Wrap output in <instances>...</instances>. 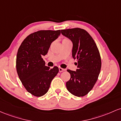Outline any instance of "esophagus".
Returning <instances> with one entry per match:
<instances>
[{
  "instance_id": "1",
  "label": "esophagus",
  "mask_w": 121,
  "mask_h": 121,
  "mask_svg": "<svg viewBox=\"0 0 121 121\" xmlns=\"http://www.w3.org/2000/svg\"><path fill=\"white\" fill-rule=\"evenodd\" d=\"M65 69H62V68H61V67H59V72H63V71H65Z\"/></svg>"
}]
</instances>
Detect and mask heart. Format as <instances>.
Returning <instances> with one entry per match:
<instances>
[{"mask_svg":"<svg viewBox=\"0 0 121 121\" xmlns=\"http://www.w3.org/2000/svg\"><path fill=\"white\" fill-rule=\"evenodd\" d=\"M63 41H70V40H69V39H63Z\"/></svg>","mask_w":121,"mask_h":121,"instance_id":"1","label":"heart"}]
</instances>
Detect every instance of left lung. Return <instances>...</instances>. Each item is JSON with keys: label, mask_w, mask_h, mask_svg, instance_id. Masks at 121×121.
<instances>
[{"label": "left lung", "mask_w": 121, "mask_h": 121, "mask_svg": "<svg viewBox=\"0 0 121 121\" xmlns=\"http://www.w3.org/2000/svg\"><path fill=\"white\" fill-rule=\"evenodd\" d=\"M61 33L72 42V56L78 60L76 71L67 70L71 78L66 82V87L74 95L83 97L93 89L98 78L101 68L99 52L94 40L85 30H62Z\"/></svg>", "instance_id": "left-lung-1"}]
</instances>
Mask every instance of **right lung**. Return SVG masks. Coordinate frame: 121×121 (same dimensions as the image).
I'll return each instance as SVG.
<instances>
[{
    "instance_id": "add662e5",
    "label": "right lung",
    "mask_w": 121,
    "mask_h": 121,
    "mask_svg": "<svg viewBox=\"0 0 121 121\" xmlns=\"http://www.w3.org/2000/svg\"><path fill=\"white\" fill-rule=\"evenodd\" d=\"M60 30H40L27 36L19 48L16 67L17 75L27 91L36 97L48 91L59 69L45 66L43 56L48 52L51 43L58 38Z\"/></svg>"
}]
</instances>
